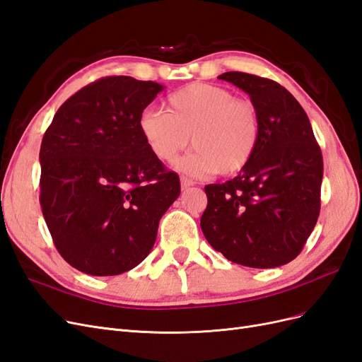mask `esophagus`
I'll return each instance as SVG.
<instances>
[{
	"label": "esophagus",
	"mask_w": 362,
	"mask_h": 362,
	"mask_svg": "<svg viewBox=\"0 0 362 362\" xmlns=\"http://www.w3.org/2000/svg\"><path fill=\"white\" fill-rule=\"evenodd\" d=\"M193 185V181L192 180H189V178H181V189L182 190H187V189H190Z\"/></svg>",
	"instance_id": "1"
}]
</instances>
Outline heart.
I'll use <instances>...</instances> for the list:
<instances>
[{"instance_id": "obj_1", "label": "heart", "mask_w": 362, "mask_h": 362, "mask_svg": "<svg viewBox=\"0 0 362 362\" xmlns=\"http://www.w3.org/2000/svg\"><path fill=\"white\" fill-rule=\"evenodd\" d=\"M139 131L156 158L169 163L192 145L177 169L192 177L237 173L247 166L259 141L254 104L238 100L222 86L193 83L168 98V112L148 107L139 115Z\"/></svg>"}]
</instances>
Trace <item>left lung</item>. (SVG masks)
Masks as SVG:
<instances>
[{"instance_id": "8db88e82", "label": "left lung", "mask_w": 362, "mask_h": 362, "mask_svg": "<svg viewBox=\"0 0 362 362\" xmlns=\"http://www.w3.org/2000/svg\"><path fill=\"white\" fill-rule=\"evenodd\" d=\"M218 78L250 96L259 141L234 180L205 185L201 229L208 243L237 264L284 266L300 254L319 218L322 151L308 116L286 87L245 72Z\"/></svg>"}]
</instances>
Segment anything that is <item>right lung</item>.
Wrapping results in <instances>:
<instances>
[{"label":"right lung","mask_w":362,"mask_h":362,"mask_svg":"<svg viewBox=\"0 0 362 362\" xmlns=\"http://www.w3.org/2000/svg\"><path fill=\"white\" fill-rule=\"evenodd\" d=\"M164 86L105 76L72 95L40 145V205L60 255L93 276L144 261L180 178L151 154L139 115Z\"/></svg>","instance_id":"right-lung-1"}]
</instances>
